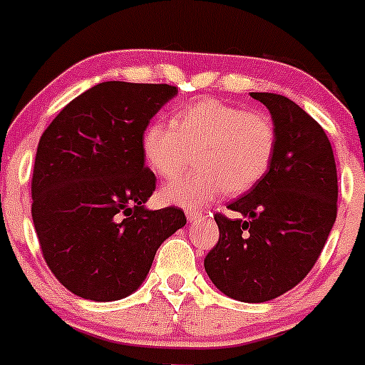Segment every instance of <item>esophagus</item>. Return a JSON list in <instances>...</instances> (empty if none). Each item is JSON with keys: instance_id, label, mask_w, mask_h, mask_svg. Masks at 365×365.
I'll return each mask as SVG.
<instances>
[{"instance_id": "1", "label": "esophagus", "mask_w": 365, "mask_h": 365, "mask_svg": "<svg viewBox=\"0 0 365 365\" xmlns=\"http://www.w3.org/2000/svg\"><path fill=\"white\" fill-rule=\"evenodd\" d=\"M185 215H187V219H189V222H196V220L201 219V215H203V213H201L200 210L187 208L185 210Z\"/></svg>"}]
</instances>
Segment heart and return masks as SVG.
I'll return each instance as SVG.
<instances>
[{
	"label": "heart",
	"instance_id": "heart-1",
	"mask_svg": "<svg viewBox=\"0 0 365 365\" xmlns=\"http://www.w3.org/2000/svg\"><path fill=\"white\" fill-rule=\"evenodd\" d=\"M275 145L268 114L215 98L185 106L171 121H150L141 135L143 155L164 180L178 176L196 153L200 171L162 190L164 201L183 208H201L224 190L230 196L251 190L270 169Z\"/></svg>",
	"mask_w": 365,
	"mask_h": 365
}]
</instances>
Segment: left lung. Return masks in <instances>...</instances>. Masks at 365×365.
<instances>
[{"instance_id": "obj_1", "label": "left lung", "mask_w": 365, "mask_h": 365, "mask_svg": "<svg viewBox=\"0 0 365 365\" xmlns=\"http://www.w3.org/2000/svg\"><path fill=\"white\" fill-rule=\"evenodd\" d=\"M267 106L277 132L270 169L215 213L219 242L205 257L213 284L249 304L295 288L322 254L337 217V169L322 125L288 97L251 93Z\"/></svg>"}]
</instances>
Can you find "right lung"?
Returning a JSON list of instances; mask_svg holds the SVG:
<instances>
[{"instance_id":"right-lung-1","label":"right lung","mask_w":365,"mask_h":365,"mask_svg":"<svg viewBox=\"0 0 365 365\" xmlns=\"http://www.w3.org/2000/svg\"><path fill=\"white\" fill-rule=\"evenodd\" d=\"M169 84L108 81L73 98L36 148L31 217L47 267L73 295L120 300L141 286L183 210L145 208L155 175L141 135L175 95Z\"/></svg>"}]
</instances>
